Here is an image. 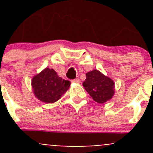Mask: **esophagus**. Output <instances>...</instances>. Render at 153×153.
Wrapping results in <instances>:
<instances>
[{"instance_id": "1", "label": "esophagus", "mask_w": 153, "mask_h": 153, "mask_svg": "<svg viewBox=\"0 0 153 153\" xmlns=\"http://www.w3.org/2000/svg\"><path fill=\"white\" fill-rule=\"evenodd\" d=\"M71 82H72V83H75V84H79V83H80V79H79V78H75V79L72 80V81H71Z\"/></svg>"}]
</instances>
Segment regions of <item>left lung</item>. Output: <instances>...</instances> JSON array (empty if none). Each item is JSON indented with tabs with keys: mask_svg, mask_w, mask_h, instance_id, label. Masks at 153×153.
Wrapping results in <instances>:
<instances>
[{
	"mask_svg": "<svg viewBox=\"0 0 153 153\" xmlns=\"http://www.w3.org/2000/svg\"><path fill=\"white\" fill-rule=\"evenodd\" d=\"M83 86L92 99L98 104H104L112 99L115 94V83L97 69L86 73Z\"/></svg>",
	"mask_w": 153,
	"mask_h": 153,
	"instance_id": "1",
	"label": "left lung"
}]
</instances>
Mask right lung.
Returning <instances> with one entry per match:
<instances>
[{"instance_id": "1", "label": "right lung", "mask_w": 153, "mask_h": 153, "mask_svg": "<svg viewBox=\"0 0 153 153\" xmlns=\"http://www.w3.org/2000/svg\"><path fill=\"white\" fill-rule=\"evenodd\" d=\"M70 84V81L63 79L53 69L49 68H45L35 75L31 82L35 96L47 104L58 101L68 90Z\"/></svg>"}]
</instances>
